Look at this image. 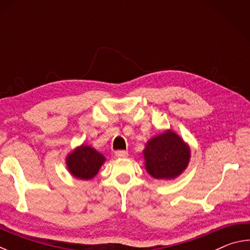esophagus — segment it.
<instances>
[{
  "instance_id": "obj_1",
  "label": "esophagus",
  "mask_w": 250,
  "mask_h": 250,
  "mask_svg": "<svg viewBox=\"0 0 250 250\" xmlns=\"http://www.w3.org/2000/svg\"><path fill=\"white\" fill-rule=\"evenodd\" d=\"M116 156H117V158H120V159H125V158H126V156H128V152H126V151H117Z\"/></svg>"
}]
</instances>
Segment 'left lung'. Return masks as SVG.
Segmentation results:
<instances>
[{
  "instance_id": "1",
  "label": "left lung",
  "mask_w": 250,
  "mask_h": 250,
  "mask_svg": "<svg viewBox=\"0 0 250 250\" xmlns=\"http://www.w3.org/2000/svg\"><path fill=\"white\" fill-rule=\"evenodd\" d=\"M146 172L155 180H174L191 161V147L180 134L171 129L147 140L142 151Z\"/></svg>"
}]
</instances>
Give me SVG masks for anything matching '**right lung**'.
Segmentation results:
<instances>
[{"instance_id":"add662e5","label":"right lung","mask_w":250,"mask_h":250,"mask_svg":"<svg viewBox=\"0 0 250 250\" xmlns=\"http://www.w3.org/2000/svg\"><path fill=\"white\" fill-rule=\"evenodd\" d=\"M104 162V155L95 147L83 143L74 147L65 159L67 171L70 173V175L84 181L94 179Z\"/></svg>"}]
</instances>
